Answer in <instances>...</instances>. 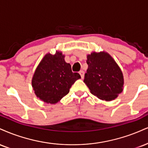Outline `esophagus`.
Returning a JSON list of instances; mask_svg holds the SVG:
<instances>
[{"instance_id":"34e87169","label":"esophagus","mask_w":148,"mask_h":148,"mask_svg":"<svg viewBox=\"0 0 148 148\" xmlns=\"http://www.w3.org/2000/svg\"><path fill=\"white\" fill-rule=\"evenodd\" d=\"M79 74H80V75H81V79H83V76H84V74H85L84 72H83V70H81L79 72Z\"/></svg>"}]
</instances>
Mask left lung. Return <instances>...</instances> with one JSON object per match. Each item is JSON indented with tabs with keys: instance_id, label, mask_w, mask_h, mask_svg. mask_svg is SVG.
<instances>
[{
	"instance_id": "left-lung-1",
	"label": "left lung",
	"mask_w": 148,
	"mask_h": 148,
	"mask_svg": "<svg viewBox=\"0 0 148 148\" xmlns=\"http://www.w3.org/2000/svg\"><path fill=\"white\" fill-rule=\"evenodd\" d=\"M87 58L88 68L83 81L90 92L101 100L115 99L123 88V76L120 67L105 51L92 52Z\"/></svg>"
}]
</instances>
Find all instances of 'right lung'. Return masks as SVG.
I'll return each mask as SVG.
<instances>
[{
  "label": "right lung",
  "mask_w": 148,
  "mask_h": 148,
  "mask_svg": "<svg viewBox=\"0 0 148 148\" xmlns=\"http://www.w3.org/2000/svg\"><path fill=\"white\" fill-rule=\"evenodd\" d=\"M60 51L48 53L36 69L32 85L36 97L45 103L55 104L69 93V89L79 79V73L72 72L71 65L65 61Z\"/></svg>",
  "instance_id": "obj_1"
}]
</instances>
